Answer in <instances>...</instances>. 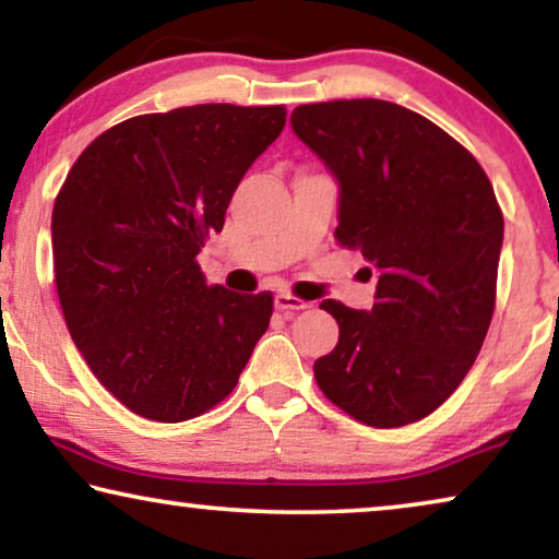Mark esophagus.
I'll return each instance as SVG.
<instances>
[{"label": "esophagus", "instance_id": "esophagus-1", "mask_svg": "<svg viewBox=\"0 0 559 559\" xmlns=\"http://www.w3.org/2000/svg\"><path fill=\"white\" fill-rule=\"evenodd\" d=\"M274 308H277L280 312H285V316L289 318V316H295L297 310L310 308V302H305V300H300V297H295L289 293H280L277 297H274Z\"/></svg>", "mask_w": 559, "mask_h": 559}]
</instances>
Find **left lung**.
Returning a JSON list of instances; mask_svg holds the SVG:
<instances>
[{"mask_svg":"<svg viewBox=\"0 0 559 559\" xmlns=\"http://www.w3.org/2000/svg\"><path fill=\"white\" fill-rule=\"evenodd\" d=\"M289 121L341 182L335 241L379 272L371 312L320 302L341 328L312 366L320 392L369 427L417 423L461 386L491 325V180L438 124L381 98L302 104Z\"/></svg>","mask_w":559,"mask_h":559,"instance_id":"8db88e82","label":"left lung"}]
</instances>
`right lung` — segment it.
I'll list each match as a JSON object with an SVG mask.
<instances>
[{"label":"right lung","instance_id":"1","mask_svg":"<svg viewBox=\"0 0 559 559\" xmlns=\"http://www.w3.org/2000/svg\"><path fill=\"white\" fill-rule=\"evenodd\" d=\"M285 117L234 104L142 114L68 170L52 205L60 310L88 369L134 415L186 423L213 409L270 328L272 293L209 287L198 251Z\"/></svg>","mask_w":559,"mask_h":559}]
</instances>
